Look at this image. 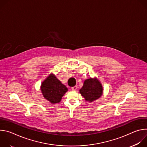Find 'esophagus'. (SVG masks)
Here are the masks:
<instances>
[{
	"label": "esophagus",
	"mask_w": 147,
	"mask_h": 147,
	"mask_svg": "<svg viewBox=\"0 0 147 147\" xmlns=\"http://www.w3.org/2000/svg\"><path fill=\"white\" fill-rule=\"evenodd\" d=\"M77 88V86H74V87H73L71 88V90H72V91H76Z\"/></svg>",
	"instance_id": "esophagus-1"
}]
</instances>
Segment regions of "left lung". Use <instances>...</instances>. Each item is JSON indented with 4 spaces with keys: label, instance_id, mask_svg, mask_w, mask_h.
I'll use <instances>...</instances> for the list:
<instances>
[{
    "label": "left lung",
    "instance_id": "left-lung-1",
    "mask_svg": "<svg viewBox=\"0 0 147 147\" xmlns=\"http://www.w3.org/2000/svg\"><path fill=\"white\" fill-rule=\"evenodd\" d=\"M80 93L86 101L92 102L102 96L103 93L102 84L96 78L87 79L80 90Z\"/></svg>",
    "mask_w": 147,
    "mask_h": 147
}]
</instances>
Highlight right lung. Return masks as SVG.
I'll use <instances>...</instances> for the list:
<instances>
[{
  "mask_svg": "<svg viewBox=\"0 0 147 147\" xmlns=\"http://www.w3.org/2000/svg\"><path fill=\"white\" fill-rule=\"evenodd\" d=\"M40 90L45 99L51 103H56L61 101L68 89L52 73L42 83Z\"/></svg>",
  "mask_w": 147,
  "mask_h": 147,
  "instance_id": "1",
  "label": "right lung"
}]
</instances>
